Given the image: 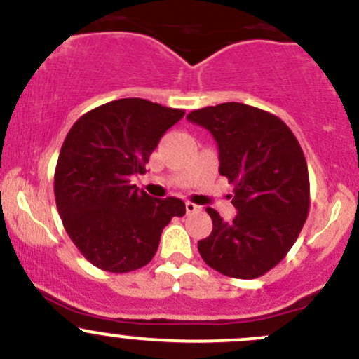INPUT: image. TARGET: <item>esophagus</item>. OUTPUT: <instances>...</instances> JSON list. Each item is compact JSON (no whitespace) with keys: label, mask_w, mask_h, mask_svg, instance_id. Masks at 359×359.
I'll return each mask as SVG.
<instances>
[{"label":"esophagus","mask_w":359,"mask_h":359,"mask_svg":"<svg viewBox=\"0 0 359 359\" xmlns=\"http://www.w3.org/2000/svg\"><path fill=\"white\" fill-rule=\"evenodd\" d=\"M201 210V206H198V205H194V203H191V201H187L186 203V212L189 213V215H193V213H198Z\"/></svg>","instance_id":"obj_1"}]
</instances>
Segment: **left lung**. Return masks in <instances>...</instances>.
I'll list each match as a JSON object with an SVG mask.
<instances>
[{
  "label": "left lung",
  "instance_id": "left-lung-1",
  "mask_svg": "<svg viewBox=\"0 0 359 359\" xmlns=\"http://www.w3.org/2000/svg\"><path fill=\"white\" fill-rule=\"evenodd\" d=\"M208 130L219 147L220 175L234 184L238 215L224 222L213 208V229L198 241L212 269L253 280L280 264L309 212V173L299 140L278 116L240 102L187 114Z\"/></svg>",
  "mask_w": 359,
  "mask_h": 359
}]
</instances>
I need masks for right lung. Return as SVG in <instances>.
I'll return each instance as SVG.
<instances>
[{"mask_svg":"<svg viewBox=\"0 0 359 359\" xmlns=\"http://www.w3.org/2000/svg\"><path fill=\"white\" fill-rule=\"evenodd\" d=\"M182 109L119 99L83 114L55 168V201L69 238L95 267L130 273L151 262L163 229L182 217L179 198L156 200L132 184Z\"/></svg>","mask_w":359,"mask_h":359,"instance_id":"right-lung-1","label":"right lung"}]
</instances>
